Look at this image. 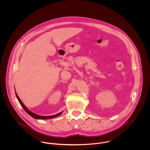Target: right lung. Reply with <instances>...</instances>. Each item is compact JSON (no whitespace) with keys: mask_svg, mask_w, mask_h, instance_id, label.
<instances>
[{"mask_svg":"<svg viewBox=\"0 0 150 150\" xmlns=\"http://www.w3.org/2000/svg\"><path fill=\"white\" fill-rule=\"evenodd\" d=\"M16 95L17 98L18 99V101H19V102H20V103L21 104L22 107H23V108L24 109V110H25V111H26V112H27L29 115H30L31 117H32L33 118H35V119L44 120V119H50V118H55V117H58L59 115H60L62 113V112H59V113H58V114H57L54 115H51V116H42V115H38V114H35V113H33V112L30 111L29 110H28V109L27 108V107H26V106L23 105V103L22 102L21 99H20V98L18 97V95H17V93L16 92Z\"/></svg>","mask_w":150,"mask_h":150,"instance_id":"right-lung-1","label":"right lung"}]
</instances>
